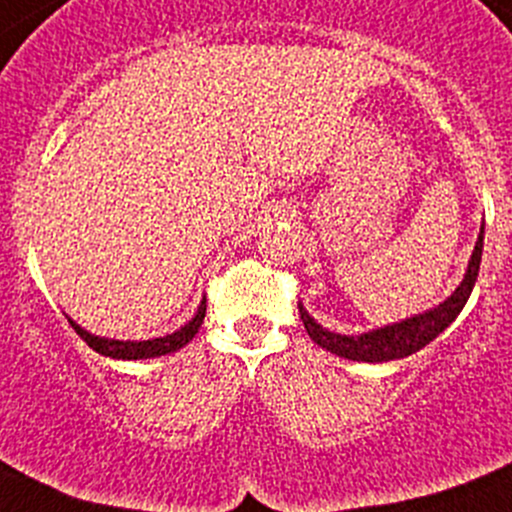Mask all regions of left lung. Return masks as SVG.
Instances as JSON below:
<instances>
[{"label":"left lung","mask_w":512,"mask_h":512,"mask_svg":"<svg viewBox=\"0 0 512 512\" xmlns=\"http://www.w3.org/2000/svg\"><path fill=\"white\" fill-rule=\"evenodd\" d=\"M483 238L485 231L480 228L478 243H475V251H472L470 261H467V271L462 276L460 286L435 309L410 316L405 321H397V324L382 326V329L357 334V337H347V334L329 332L321 324H316L309 316V311L299 304V314L301 321H304L306 334L311 337V342H316L326 352L344 359H354V362H392V359H402L420 352L422 347H427L432 339L445 332L447 326L457 319L467 299H470L472 286L478 281L480 259H483Z\"/></svg>","instance_id":"1"}]
</instances>
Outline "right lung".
<instances>
[{
  "mask_svg": "<svg viewBox=\"0 0 512 512\" xmlns=\"http://www.w3.org/2000/svg\"><path fill=\"white\" fill-rule=\"evenodd\" d=\"M203 316H206V299H203L201 306H198L196 316H193V319L188 321V324L180 326L178 332L165 334V337H158V339H148V342H120V339L95 337V334L85 332V329H82L80 324H75V321H72L70 316H67V321H70L72 329H75V332L80 334L82 339H85L87 347H92L97 354H102V357H113V359H150V357H163V354L178 352L180 347H186V344L191 342L193 337H196L198 329H201Z\"/></svg>",
  "mask_w": 512,
  "mask_h": 512,
  "instance_id": "obj_1",
  "label": "right lung"
}]
</instances>
